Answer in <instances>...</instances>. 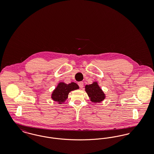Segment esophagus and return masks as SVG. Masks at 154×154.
<instances>
[{
  "instance_id": "34e87169",
  "label": "esophagus",
  "mask_w": 154,
  "mask_h": 154,
  "mask_svg": "<svg viewBox=\"0 0 154 154\" xmlns=\"http://www.w3.org/2000/svg\"><path fill=\"white\" fill-rule=\"evenodd\" d=\"M78 84H79V86L80 87V88H83V87H84V82H82V81H81V82H79Z\"/></svg>"
}]
</instances>
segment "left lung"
<instances>
[{
	"label": "left lung",
	"instance_id": "1",
	"mask_svg": "<svg viewBox=\"0 0 154 154\" xmlns=\"http://www.w3.org/2000/svg\"><path fill=\"white\" fill-rule=\"evenodd\" d=\"M85 88L91 102L100 103L105 99V94L98 85L97 82H94L92 84L87 85Z\"/></svg>",
	"mask_w": 154,
	"mask_h": 154
}]
</instances>
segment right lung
<instances>
[{
    "mask_svg": "<svg viewBox=\"0 0 154 154\" xmlns=\"http://www.w3.org/2000/svg\"><path fill=\"white\" fill-rule=\"evenodd\" d=\"M79 88V85L75 82H71L67 84L64 82H59L58 86L52 92L51 98L59 104L65 102L67 99L68 95L70 91H72Z\"/></svg>",
    "mask_w": 154,
    "mask_h": 154,
    "instance_id": "obj_1",
    "label": "right lung"
}]
</instances>
